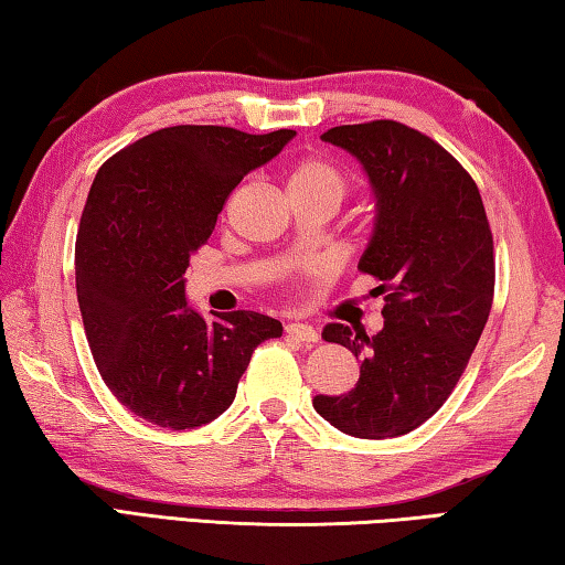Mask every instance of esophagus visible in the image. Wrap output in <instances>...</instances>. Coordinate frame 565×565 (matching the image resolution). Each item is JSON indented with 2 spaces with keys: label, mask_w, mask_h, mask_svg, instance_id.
Returning a JSON list of instances; mask_svg holds the SVG:
<instances>
[{
  "label": "esophagus",
  "mask_w": 565,
  "mask_h": 565,
  "mask_svg": "<svg viewBox=\"0 0 565 565\" xmlns=\"http://www.w3.org/2000/svg\"><path fill=\"white\" fill-rule=\"evenodd\" d=\"M285 332H288L290 338H298L300 342H318L320 340L318 330H315L312 324H305V322H290L288 328H285Z\"/></svg>",
  "instance_id": "obj_1"
}]
</instances>
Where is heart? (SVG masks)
Returning <instances> with one entry per match:
<instances>
[{"label":"heart","mask_w":565,"mask_h":565,"mask_svg":"<svg viewBox=\"0 0 565 565\" xmlns=\"http://www.w3.org/2000/svg\"><path fill=\"white\" fill-rule=\"evenodd\" d=\"M290 191H318L328 193L340 203L348 191V178L338 166L322 156H305L290 168L288 173V193Z\"/></svg>","instance_id":"b5f03b06"}]
</instances>
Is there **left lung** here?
<instances>
[{
  "mask_svg": "<svg viewBox=\"0 0 565 565\" xmlns=\"http://www.w3.org/2000/svg\"><path fill=\"white\" fill-rule=\"evenodd\" d=\"M322 141L350 151L370 175L374 231L360 270L382 282L384 328L330 322L328 342L362 358L342 397L312 407L360 439L417 429L457 387L493 302V237L479 188L449 151L399 121L334 126Z\"/></svg>",
  "mask_w": 565,
  "mask_h": 565,
  "instance_id": "left-lung-1",
  "label": "left lung"
}]
</instances>
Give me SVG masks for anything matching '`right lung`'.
Returning a JSON list of instances; mask_svg holds the SVG:
<instances>
[{"instance_id":"right-lung-1","label":"right lung","mask_w":565,"mask_h":565,"mask_svg":"<svg viewBox=\"0 0 565 565\" xmlns=\"http://www.w3.org/2000/svg\"><path fill=\"white\" fill-rule=\"evenodd\" d=\"M295 131L171 126L108 158L76 235V295L94 362L114 397L166 429H195L231 407L257 344L282 324L237 310L201 318L185 267L243 175Z\"/></svg>"}]
</instances>
